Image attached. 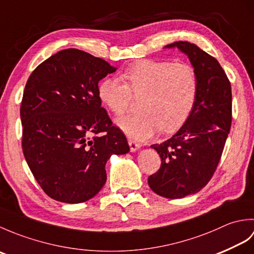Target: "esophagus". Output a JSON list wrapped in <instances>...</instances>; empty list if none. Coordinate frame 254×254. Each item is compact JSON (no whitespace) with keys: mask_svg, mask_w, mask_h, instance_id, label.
<instances>
[{"mask_svg":"<svg viewBox=\"0 0 254 254\" xmlns=\"http://www.w3.org/2000/svg\"><path fill=\"white\" fill-rule=\"evenodd\" d=\"M128 145H130L131 152H136V150L141 148V145L136 143L135 141H133V139H128Z\"/></svg>","mask_w":254,"mask_h":254,"instance_id":"esophagus-1","label":"esophagus"}]
</instances>
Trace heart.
I'll use <instances>...</instances> for the list:
<instances>
[{
    "mask_svg": "<svg viewBox=\"0 0 254 254\" xmlns=\"http://www.w3.org/2000/svg\"><path fill=\"white\" fill-rule=\"evenodd\" d=\"M120 78L122 82L102 80L99 98L118 117L130 111L133 98L139 99L141 112L117 121L127 136L138 141L152 137L160 128L167 133L180 128L197 98V75L187 63L138 60L124 69Z\"/></svg>",
    "mask_w": 254,
    "mask_h": 254,
    "instance_id": "b5f03b06",
    "label": "heart"
}]
</instances>
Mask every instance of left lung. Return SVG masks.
Masks as SVG:
<instances>
[{
  "instance_id": "left-lung-1",
  "label": "left lung",
  "mask_w": 254,
  "mask_h": 254,
  "mask_svg": "<svg viewBox=\"0 0 254 254\" xmlns=\"http://www.w3.org/2000/svg\"><path fill=\"white\" fill-rule=\"evenodd\" d=\"M165 48H178L189 58L198 91L180 130L150 146L159 154L161 166L148 177V186L160 196L181 198L203 189L217 168L231 127V86L216 59L196 45L177 41Z\"/></svg>"
}]
</instances>
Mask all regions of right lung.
<instances>
[{"instance_id": "obj_1", "label": "right lung", "mask_w": 254, "mask_h": 254, "mask_svg": "<svg viewBox=\"0 0 254 254\" xmlns=\"http://www.w3.org/2000/svg\"><path fill=\"white\" fill-rule=\"evenodd\" d=\"M116 71L100 58L65 49L27 80L20 106L23 152L35 179L56 201L77 204L94 197L106 183L111 155L130 150L98 95L99 80Z\"/></svg>"}]
</instances>
